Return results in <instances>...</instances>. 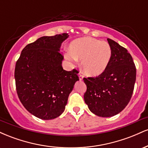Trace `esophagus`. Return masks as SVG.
<instances>
[{
    "instance_id": "34e87169",
    "label": "esophagus",
    "mask_w": 148,
    "mask_h": 148,
    "mask_svg": "<svg viewBox=\"0 0 148 148\" xmlns=\"http://www.w3.org/2000/svg\"><path fill=\"white\" fill-rule=\"evenodd\" d=\"M79 80L80 81H81V80L83 79V78H84V76L82 75V74H81V73H79Z\"/></svg>"
}]
</instances>
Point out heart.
Returning <instances> with one entry per match:
<instances>
[{
    "instance_id": "heart-1",
    "label": "heart",
    "mask_w": 148,
    "mask_h": 148,
    "mask_svg": "<svg viewBox=\"0 0 148 148\" xmlns=\"http://www.w3.org/2000/svg\"><path fill=\"white\" fill-rule=\"evenodd\" d=\"M69 53L65 54L67 60L74 62L82 60L83 71L86 75L95 77L106 71L111 61L112 51L106 42L90 37L76 39L70 43Z\"/></svg>"
}]
</instances>
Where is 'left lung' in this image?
Masks as SVG:
<instances>
[{
  "label": "left lung",
  "instance_id": "left-lung-1",
  "mask_svg": "<svg viewBox=\"0 0 148 148\" xmlns=\"http://www.w3.org/2000/svg\"><path fill=\"white\" fill-rule=\"evenodd\" d=\"M112 56L103 74L84 78L87 86L85 102L90 111L103 118L120 113L130 102L133 93L136 69L131 54L116 42L108 38Z\"/></svg>",
  "mask_w": 148,
  "mask_h": 148
}]
</instances>
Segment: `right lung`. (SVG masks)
Wrapping results in <instances>:
<instances>
[{"instance_id":"1","label":"right lung","mask_w":148,"mask_h":148,"mask_svg":"<svg viewBox=\"0 0 148 148\" xmlns=\"http://www.w3.org/2000/svg\"><path fill=\"white\" fill-rule=\"evenodd\" d=\"M67 33L44 36L28 44L16 62L14 79L18 97L37 118L52 120L63 113L68 97L79 81L78 71L64 70L59 52Z\"/></svg>"}]
</instances>
